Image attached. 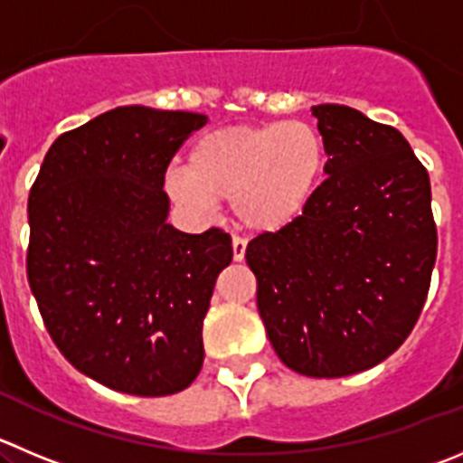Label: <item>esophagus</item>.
Returning a JSON list of instances; mask_svg holds the SVG:
<instances>
[{
    "instance_id": "1",
    "label": "esophagus",
    "mask_w": 463,
    "mask_h": 463,
    "mask_svg": "<svg viewBox=\"0 0 463 463\" xmlns=\"http://www.w3.org/2000/svg\"><path fill=\"white\" fill-rule=\"evenodd\" d=\"M246 256V241L241 237H232V260L241 262Z\"/></svg>"
}]
</instances>
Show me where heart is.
<instances>
[{"instance_id":"heart-1","label":"heart","mask_w":463,"mask_h":463,"mask_svg":"<svg viewBox=\"0 0 463 463\" xmlns=\"http://www.w3.org/2000/svg\"><path fill=\"white\" fill-rule=\"evenodd\" d=\"M326 173L322 134L304 120L235 125L194 141L187 168H168L164 189L178 205L205 214L231 198L237 222L279 232L308 210Z\"/></svg>"}]
</instances>
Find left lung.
<instances>
[{
	"label": "left lung",
	"mask_w": 463,
	"mask_h": 463,
	"mask_svg": "<svg viewBox=\"0 0 463 463\" xmlns=\"http://www.w3.org/2000/svg\"><path fill=\"white\" fill-rule=\"evenodd\" d=\"M326 175L308 210L246 246L258 310L280 361L334 379L386 361L418 322L436 262L425 166L391 125L313 107Z\"/></svg>",
	"instance_id": "8db88e82"
}]
</instances>
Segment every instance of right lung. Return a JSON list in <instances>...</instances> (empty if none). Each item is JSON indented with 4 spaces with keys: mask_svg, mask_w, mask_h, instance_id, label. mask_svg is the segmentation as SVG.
I'll return each instance as SVG.
<instances>
[{
    "mask_svg": "<svg viewBox=\"0 0 463 463\" xmlns=\"http://www.w3.org/2000/svg\"><path fill=\"white\" fill-rule=\"evenodd\" d=\"M205 114L116 107L61 134L29 194L27 274L59 352L139 397L180 392L203 368V319L231 237L173 228L164 173Z\"/></svg>",
    "mask_w": 463,
    "mask_h": 463,
    "instance_id": "1",
    "label": "right lung"
}]
</instances>
